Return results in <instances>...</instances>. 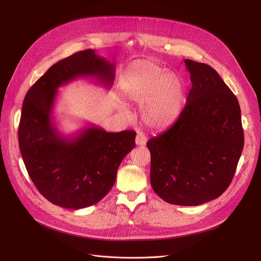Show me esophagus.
<instances>
[{
    "label": "esophagus",
    "mask_w": 261,
    "mask_h": 261,
    "mask_svg": "<svg viewBox=\"0 0 261 261\" xmlns=\"http://www.w3.org/2000/svg\"><path fill=\"white\" fill-rule=\"evenodd\" d=\"M147 143V138L145 136L144 133L142 132H139L138 134H136V138H135V144L136 145H146Z\"/></svg>",
    "instance_id": "esophagus-1"
}]
</instances>
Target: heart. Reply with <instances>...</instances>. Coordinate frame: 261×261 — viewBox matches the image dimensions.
<instances>
[{"label": "heart", "mask_w": 261, "mask_h": 261, "mask_svg": "<svg viewBox=\"0 0 261 261\" xmlns=\"http://www.w3.org/2000/svg\"><path fill=\"white\" fill-rule=\"evenodd\" d=\"M119 92L129 101L141 103V119L151 129L172 125L184 107L180 78L152 61L142 60L131 65L120 80Z\"/></svg>", "instance_id": "1"}]
</instances>
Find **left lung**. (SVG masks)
<instances>
[{"label":"left lung","instance_id":"obj_1","mask_svg":"<svg viewBox=\"0 0 261 261\" xmlns=\"http://www.w3.org/2000/svg\"><path fill=\"white\" fill-rule=\"evenodd\" d=\"M191 89L179 118L147 143L150 182L170 204L196 206L220 197L243 149L238 99L212 66L184 60Z\"/></svg>","mask_w":261,"mask_h":261}]
</instances>
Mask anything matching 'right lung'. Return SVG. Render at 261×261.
Wrapping results in <instances>:
<instances>
[{
  "label": "right lung",
  "mask_w": 261,
  "mask_h": 261,
  "mask_svg": "<svg viewBox=\"0 0 261 261\" xmlns=\"http://www.w3.org/2000/svg\"><path fill=\"white\" fill-rule=\"evenodd\" d=\"M80 77L111 88L115 65L94 49L51 65L26 93L18 131L23 162L39 193L70 210L89 207L109 193L122 159L135 147L136 135L132 130L113 133L96 126L67 138L60 134L51 119L58 89Z\"/></svg>",
  "instance_id": "obj_1"
}]
</instances>
